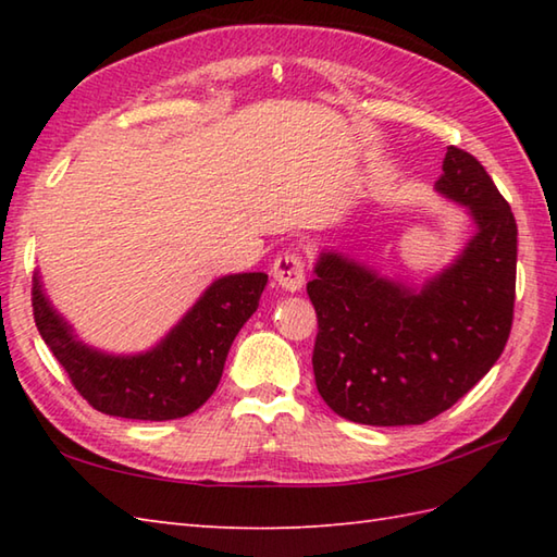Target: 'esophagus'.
I'll use <instances>...</instances> for the list:
<instances>
[{
  "label": "esophagus",
  "mask_w": 557,
  "mask_h": 557,
  "mask_svg": "<svg viewBox=\"0 0 557 557\" xmlns=\"http://www.w3.org/2000/svg\"><path fill=\"white\" fill-rule=\"evenodd\" d=\"M272 277H275V282L282 289L299 292L304 287V280H306L304 258L294 251L277 256L275 263H272Z\"/></svg>",
  "instance_id": "34e87169"
}]
</instances>
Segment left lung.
Here are the masks:
<instances>
[{
  "label": "left lung",
  "instance_id": "1",
  "mask_svg": "<svg viewBox=\"0 0 557 557\" xmlns=\"http://www.w3.org/2000/svg\"><path fill=\"white\" fill-rule=\"evenodd\" d=\"M435 191L465 206L474 236L421 289L325 251L306 285L318 315L315 387L339 417L417 425L465 397L512 330L517 222L483 164L449 146Z\"/></svg>",
  "mask_w": 557,
  "mask_h": 557
}]
</instances>
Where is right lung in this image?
<instances>
[{"label":"right lung","instance_id":"add662e5","mask_svg":"<svg viewBox=\"0 0 557 557\" xmlns=\"http://www.w3.org/2000/svg\"><path fill=\"white\" fill-rule=\"evenodd\" d=\"M265 272H239L212 282L156 347L114 357L92 349L45 297L33 275V315L40 337L92 409L110 417L170 421L196 411L215 393L234 337L258 309Z\"/></svg>","mask_w":557,"mask_h":557}]
</instances>
